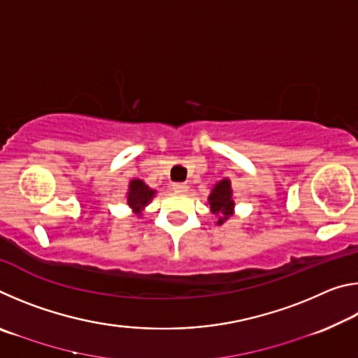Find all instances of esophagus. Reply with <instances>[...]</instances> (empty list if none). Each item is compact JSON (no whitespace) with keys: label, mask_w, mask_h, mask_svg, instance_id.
I'll list each match as a JSON object with an SVG mask.
<instances>
[{"label":"esophagus","mask_w":358,"mask_h":358,"mask_svg":"<svg viewBox=\"0 0 358 358\" xmlns=\"http://www.w3.org/2000/svg\"><path fill=\"white\" fill-rule=\"evenodd\" d=\"M172 189L175 192H186L187 189H189V187H187L186 183H173L172 185Z\"/></svg>","instance_id":"34e87169"}]
</instances>
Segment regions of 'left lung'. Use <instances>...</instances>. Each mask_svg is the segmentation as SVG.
I'll return each mask as SVG.
<instances>
[{"label":"left lung","mask_w":358,"mask_h":358,"mask_svg":"<svg viewBox=\"0 0 358 358\" xmlns=\"http://www.w3.org/2000/svg\"><path fill=\"white\" fill-rule=\"evenodd\" d=\"M208 207L211 213L216 216L217 226H222L234 215L235 197L232 183H230L229 178H222L211 187L208 196Z\"/></svg>","instance_id":"obj_1"}]
</instances>
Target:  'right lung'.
<instances>
[{
  "mask_svg": "<svg viewBox=\"0 0 358 358\" xmlns=\"http://www.w3.org/2000/svg\"><path fill=\"white\" fill-rule=\"evenodd\" d=\"M156 196V189L145 183L141 178H132L128 185V192H126V201H128L129 208L134 211L137 217L143 216V211L147 205L153 201Z\"/></svg>",
  "mask_w": 358,
  "mask_h": 358,
  "instance_id": "right-lung-1",
  "label": "right lung"
}]
</instances>
